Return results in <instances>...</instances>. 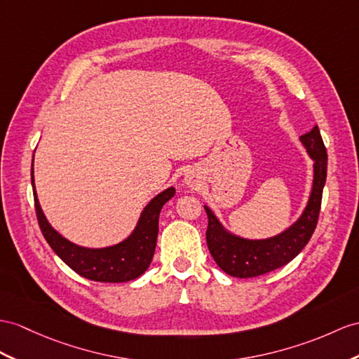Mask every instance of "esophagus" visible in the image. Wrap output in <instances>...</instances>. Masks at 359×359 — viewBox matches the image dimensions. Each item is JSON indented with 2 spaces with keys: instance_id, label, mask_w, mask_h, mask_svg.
<instances>
[{
  "instance_id": "1",
  "label": "esophagus",
  "mask_w": 359,
  "mask_h": 359,
  "mask_svg": "<svg viewBox=\"0 0 359 359\" xmlns=\"http://www.w3.org/2000/svg\"><path fill=\"white\" fill-rule=\"evenodd\" d=\"M186 184L189 187H196L199 186V177L198 173L195 170H190L187 175H186Z\"/></svg>"
}]
</instances>
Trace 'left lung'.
<instances>
[{"instance_id": "1", "label": "left lung", "mask_w": 359, "mask_h": 359, "mask_svg": "<svg viewBox=\"0 0 359 359\" xmlns=\"http://www.w3.org/2000/svg\"><path fill=\"white\" fill-rule=\"evenodd\" d=\"M302 143L313 164V187L302 217L282 234L264 241H248L226 233L217 222L212 210L205 207L208 225L205 231L210 255L229 276L248 278L266 274L286 264L299 255L316 231L321 208L323 187L327 173V152L323 143L320 129L316 125L309 133L302 135Z\"/></svg>"}]
</instances>
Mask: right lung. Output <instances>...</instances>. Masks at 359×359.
Returning a JSON list of instances; mask_svg holds the SVG:
<instances>
[{"instance_id": "add662e5", "label": "right lung", "mask_w": 359, "mask_h": 359, "mask_svg": "<svg viewBox=\"0 0 359 359\" xmlns=\"http://www.w3.org/2000/svg\"><path fill=\"white\" fill-rule=\"evenodd\" d=\"M32 186L34 189L33 170ZM33 195L39 229L51 250L79 276L94 282L121 283L134 280L151 265L156 245V236H158L160 212L163 205L175 195V189H165L147 204L142 217H140L137 229L126 241L114 247L100 250L77 247L62 238L56 230H53V226L43 216L34 190Z\"/></svg>"}]
</instances>
